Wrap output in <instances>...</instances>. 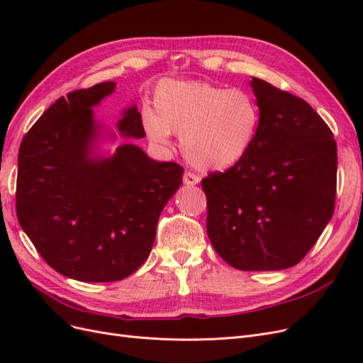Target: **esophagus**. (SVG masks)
Instances as JSON below:
<instances>
[{
  "mask_svg": "<svg viewBox=\"0 0 363 363\" xmlns=\"http://www.w3.org/2000/svg\"><path fill=\"white\" fill-rule=\"evenodd\" d=\"M183 182L186 186H195L200 183V179H199V175H195L194 172H184Z\"/></svg>",
  "mask_w": 363,
  "mask_h": 363,
  "instance_id": "esophagus-1",
  "label": "esophagus"
}]
</instances>
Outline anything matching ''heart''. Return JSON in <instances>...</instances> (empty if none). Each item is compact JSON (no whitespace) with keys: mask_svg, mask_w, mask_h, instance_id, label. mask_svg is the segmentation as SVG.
I'll return each instance as SVG.
<instances>
[{"mask_svg":"<svg viewBox=\"0 0 363 363\" xmlns=\"http://www.w3.org/2000/svg\"><path fill=\"white\" fill-rule=\"evenodd\" d=\"M156 111L142 108V127L150 140L168 145L172 133L194 167L218 171L242 160L257 136L260 108L250 92L207 82H162Z\"/></svg>","mask_w":363,"mask_h":363,"instance_id":"1","label":"heart"}]
</instances>
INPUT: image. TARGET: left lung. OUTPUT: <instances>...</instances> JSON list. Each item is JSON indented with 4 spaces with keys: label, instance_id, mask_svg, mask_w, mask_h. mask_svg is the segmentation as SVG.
I'll use <instances>...</instances> for the list:
<instances>
[{
    "label": "left lung",
    "instance_id": "obj_1",
    "mask_svg": "<svg viewBox=\"0 0 363 363\" xmlns=\"http://www.w3.org/2000/svg\"><path fill=\"white\" fill-rule=\"evenodd\" d=\"M260 124L247 156L201 180L207 236L228 265L280 271L296 265L335 211L333 133L301 98L252 77Z\"/></svg>",
    "mask_w": 363,
    "mask_h": 363
}]
</instances>
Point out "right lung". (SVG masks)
<instances>
[{
    "instance_id": "right-lung-1",
    "label": "right lung",
    "mask_w": 363,
    "mask_h": 363,
    "mask_svg": "<svg viewBox=\"0 0 363 363\" xmlns=\"http://www.w3.org/2000/svg\"><path fill=\"white\" fill-rule=\"evenodd\" d=\"M116 89L104 82L50 106L24 136L18 156L16 213L48 265L79 281H116L150 256L163 207L182 184L183 168L157 162L116 140L94 107ZM127 139L145 138L136 104L116 123Z\"/></svg>"
}]
</instances>
